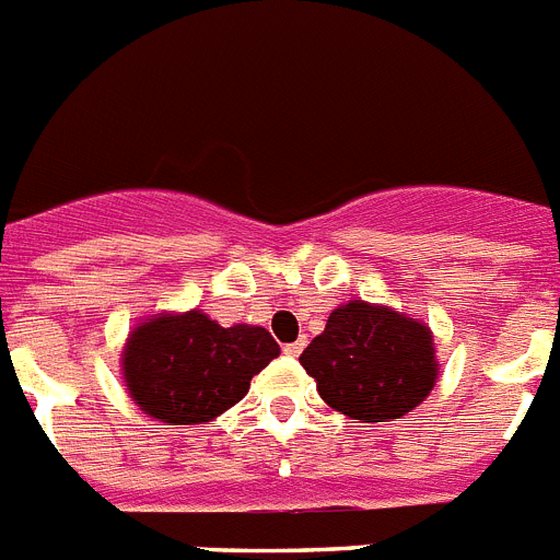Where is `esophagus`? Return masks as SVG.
Segmentation results:
<instances>
[{
	"label": "esophagus",
	"mask_w": 560,
	"mask_h": 560,
	"mask_svg": "<svg viewBox=\"0 0 560 560\" xmlns=\"http://www.w3.org/2000/svg\"><path fill=\"white\" fill-rule=\"evenodd\" d=\"M305 342H308V339L300 337L298 342H289V346H283V353H285V357H300V353H303V348H305Z\"/></svg>",
	"instance_id": "obj_1"
}]
</instances>
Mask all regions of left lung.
I'll use <instances>...</instances> for the list:
<instances>
[{
	"label": "left lung",
	"instance_id": "obj_1",
	"mask_svg": "<svg viewBox=\"0 0 560 560\" xmlns=\"http://www.w3.org/2000/svg\"><path fill=\"white\" fill-rule=\"evenodd\" d=\"M328 408L360 422H394L424 402L439 380L428 323L390 305L348 300L300 353Z\"/></svg>",
	"mask_w": 560,
	"mask_h": 560
}]
</instances>
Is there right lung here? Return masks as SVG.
<instances>
[{
    "label": "right lung",
    "instance_id": "right-lung-1",
    "mask_svg": "<svg viewBox=\"0 0 560 560\" xmlns=\"http://www.w3.org/2000/svg\"><path fill=\"white\" fill-rule=\"evenodd\" d=\"M280 353L266 328L232 326L192 312L141 319L121 351L132 402L166 424H207L248 394L252 376Z\"/></svg>",
    "mask_w": 560,
    "mask_h": 560
}]
</instances>
